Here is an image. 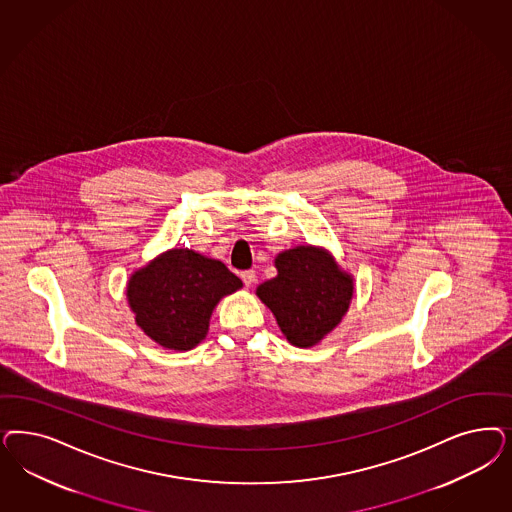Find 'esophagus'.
I'll use <instances>...</instances> for the list:
<instances>
[{
  "label": "esophagus",
  "instance_id": "34e87169",
  "mask_svg": "<svg viewBox=\"0 0 512 512\" xmlns=\"http://www.w3.org/2000/svg\"><path fill=\"white\" fill-rule=\"evenodd\" d=\"M241 279H243V282H245V286L250 288V286L254 284V281H256V271H252V269L243 271V273H241Z\"/></svg>",
  "mask_w": 512,
  "mask_h": 512
}]
</instances>
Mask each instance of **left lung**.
Instances as JSON below:
<instances>
[{
  "mask_svg": "<svg viewBox=\"0 0 512 512\" xmlns=\"http://www.w3.org/2000/svg\"><path fill=\"white\" fill-rule=\"evenodd\" d=\"M277 277L256 296L273 313L290 345L311 348L335 330L354 297V277L328 248L297 245L275 256Z\"/></svg>",
  "mask_w": 512,
  "mask_h": 512,
  "instance_id": "8db88e82",
  "label": "left lung"
}]
</instances>
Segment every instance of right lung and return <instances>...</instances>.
Masks as SVG:
<instances>
[{
	"label": "right lung",
	"mask_w": 512,
	"mask_h": 512,
	"mask_svg": "<svg viewBox=\"0 0 512 512\" xmlns=\"http://www.w3.org/2000/svg\"><path fill=\"white\" fill-rule=\"evenodd\" d=\"M241 288V279L220 260L169 248L133 271L126 299L135 324L156 345L186 352L207 337L218 301Z\"/></svg>",
	"instance_id": "1"
}]
</instances>
